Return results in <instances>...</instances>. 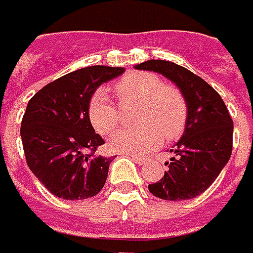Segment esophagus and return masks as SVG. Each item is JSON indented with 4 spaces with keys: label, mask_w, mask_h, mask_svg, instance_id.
<instances>
[{
    "label": "esophagus",
    "mask_w": 253,
    "mask_h": 253,
    "mask_svg": "<svg viewBox=\"0 0 253 253\" xmlns=\"http://www.w3.org/2000/svg\"><path fill=\"white\" fill-rule=\"evenodd\" d=\"M132 160L135 161L136 164H139V166H142V164H145V163H147V158H144V157H136V155H132Z\"/></svg>",
    "instance_id": "34e87169"
}]
</instances>
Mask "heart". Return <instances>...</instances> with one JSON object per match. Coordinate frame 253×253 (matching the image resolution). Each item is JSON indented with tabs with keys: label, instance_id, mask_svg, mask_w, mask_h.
I'll list each match as a JSON object with an SVG mask.
<instances>
[{
	"label": "heart",
	"instance_id": "1",
	"mask_svg": "<svg viewBox=\"0 0 253 253\" xmlns=\"http://www.w3.org/2000/svg\"><path fill=\"white\" fill-rule=\"evenodd\" d=\"M121 102H139L135 124L138 128L119 129L111 136V147L119 153H148L163 139L172 141L183 134L187 121V105L181 92L166 86L161 78L147 72H132L115 86ZM87 117L102 134H111L119 122V112L106 89L99 87L89 100Z\"/></svg>",
	"mask_w": 253,
	"mask_h": 253
}]
</instances>
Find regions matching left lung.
Instances as JSON below:
<instances>
[{
	"instance_id": "1",
	"label": "left lung",
	"mask_w": 253,
	"mask_h": 253,
	"mask_svg": "<svg viewBox=\"0 0 253 253\" xmlns=\"http://www.w3.org/2000/svg\"><path fill=\"white\" fill-rule=\"evenodd\" d=\"M171 81L187 105V121L166 166L164 177L148 186L163 200H189L202 194L217 178L232 154L233 121L220 95L189 69L167 60L135 64Z\"/></svg>"
}]
</instances>
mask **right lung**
<instances>
[{
	"mask_svg": "<svg viewBox=\"0 0 253 253\" xmlns=\"http://www.w3.org/2000/svg\"><path fill=\"white\" fill-rule=\"evenodd\" d=\"M124 72L99 64L82 67L28 100L20 129L23 148L30 170L51 194L84 200L103 189L112 158L93 154L105 141L89 121L87 105L102 83Z\"/></svg>",
	"mask_w": 253,
	"mask_h": 253,
	"instance_id": "obj_1",
	"label": "right lung"
}]
</instances>
